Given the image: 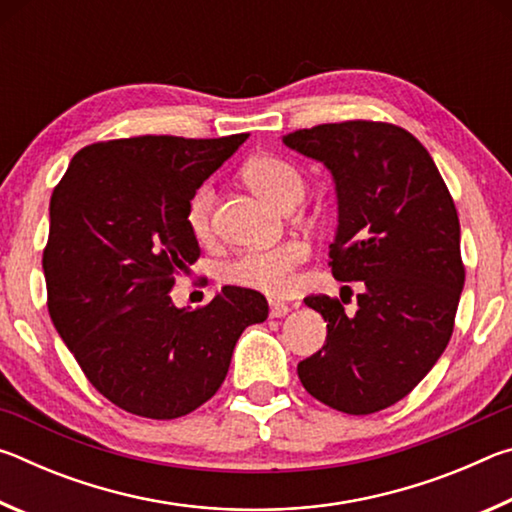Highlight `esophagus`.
<instances>
[{"label":"esophagus","instance_id":"1","mask_svg":"<svg viewBox=\"0 0 512 512\" xmlns=\"http://www.w3.org/2000/svg\"><path fill=\"white\" fill-rule=\"evenodd\" d=\"M271 311H268V314H271V318H282V316H287L289 314V305H284V302H280V300H271Z\"/></svg>","mask_w":512,"mask_h":512}]
</instances>
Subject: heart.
<instances>
[{
	"label": "heart",
	"instance_id": "1",
	"mask_svg": "<svg viewBox=\"0 0 512 512\" xmlns=\"http://www.w3.org/2000/svg\"><path fill=\"white\" fill-rule=\"evenodd\" d=\"M241 180L253 189L257 196L266 198L282 210L296 205L305 194V178L289 160L280 155L262 153L244 162ZM212 210L214 187L210 183L198 185L187 201L185 223L192 237L207 241L212 237ZM307 259V244L300 239H287L282 244L246 250L221 266V280L232 287L280 296L293 282V271Z\"/></svg>",
	"mask_w": 512,
	"mask_h": 512
}]
</instances>
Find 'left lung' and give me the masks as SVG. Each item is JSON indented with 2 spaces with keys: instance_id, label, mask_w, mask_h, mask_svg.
Instances as JSON below:
<instances>
[{
  "instance_id": "1",
  "label": "left lung",
  "mask_w": 512,
  "mask_h": 512,
  "mask_svg": "<svg viewBox=\"0 0 512 512\" xmlns=\"http://www.w3.org/2000/svg\"><path fill=\"white\" fill-rule=\"evenodd\" d=\"M282 142L332 171L339 228L329 266L363 287L354 316L343 296L305 298L327 339L298 363V377L336 411H381L420 384L452 339L465 284L454 198L429 151L386 121L320 124Z\"/></svg>"
}]
</instances>
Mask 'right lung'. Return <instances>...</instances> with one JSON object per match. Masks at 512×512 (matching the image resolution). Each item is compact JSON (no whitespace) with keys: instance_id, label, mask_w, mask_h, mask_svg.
<instances>
[{"instance_id":"right-lung-1","label":"right lung","mask_w":512,"mask_h":512,"mask_svg":"<svg viewBox=\"0 0 512 512\" xmlns=\"http://www.w3.org/2000/svg\"><path fill=\"white\" fill-rule=\"evenodd\" d=\"M140 135L81 149L54 187L42 253L47 307L90 384L151 420L192 413L219 391L262 293L223 287L198 309L171 302L201 248L185 210L198 185L246 142Z\"/></svg>"}]
</instances>
